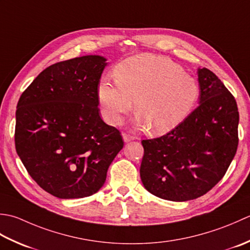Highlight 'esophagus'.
I'll return each mask as SVG.
<instances>
[{"instance_id": "esophagus-1", "label": "esophagus", "mask_w": 250, "mask_h": 250, "mask_svg": "<svg viewBox=\"0 0 250 250\" xmlns=\"http://www.w3.org/2000/svg\"><path fill=\"white\" fill-rule=\"evenodd\" d=\"M122 136H123V139H124L125 142H129V141L135 139L134 136H131L129 134H126V132H123V135H122Z\"/></svg>"}]
</instances>
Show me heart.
<instances>
[{
	"mask_svg": "<svg viewBox=\"0 0 250 250\" xmlns=\"http://www.w3.org/2000/svg\"><path fill=\"white\" fill-rule=\"evenodd\" d=\"M116 83L100 81L98 100L104 120L122 123L135 101L137 124L152 134L170 131L185 121L200 98V84L169 58L140 54L114 69Z\"/></svg>",
	"mask_w": 250,
	"mask_h": 250,
	"instance_id": "heart-1",
	"label": "heart"
}]
</instances>
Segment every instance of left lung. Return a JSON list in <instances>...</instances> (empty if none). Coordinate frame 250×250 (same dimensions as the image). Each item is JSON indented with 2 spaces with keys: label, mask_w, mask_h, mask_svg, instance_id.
I'll list each match as a JSON object with an SVG mask.
<instances>
[{
  "label": "left lung",
  "mask_w": 250,
  "mask_h": 250,
  "mask_svg": "<svg viewBox=\"0 0 250 250\" xmlns=\"http://www.w3.org/2000/svg\"><path fill=\"white\" fill-rule=\"evenodd\" d=\"M197 75V108L168 134L141 141V181L163 200L186 202L206 194L226 175L237 150L235 99L210 70L198 68Z\"/></svg>",
  "instance_id": "1"
}]
</instances>
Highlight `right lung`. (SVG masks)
<instances>
[{"label": "right lung", "mask_w": 250, "mask_h": 250, "mask_svg": "<svg viewBox=\"0 0 250 250\" xmlns=\"http://www.w3.org/2000/svg\"><path fill=\"white\" fill-rule=\"evenodd\" d=\"M103 56L61 61L42 71L20 96L15 146L32 179L56 197L93 195L124 146L99 115Z\"/></svg>", "instance_id": "obj_1"}]
</instances>
